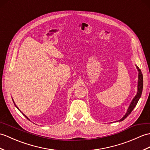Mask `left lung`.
<instances>
[{
	"instance_id": "1",
	"label": "left lung",
	"mask_w": 150,
	"mask_h": 150,
	"mask_svg": "<svg viewBox=\"0 0 150 150\" xmlns=\"http://www.w3.org/2000/svg\"><path fill=\"white\" fill-rule=\"evenodd\" d=\"M137 67V68L138 69V71H139V76H139V77H138L139 80H138V86H137V95L134 97V98L133 99V100L132 101V102L130 103L129 107H128L126 114L125 115L123 118H121L120 120H119L120 121L124 120L125 118H126L128 116V115H129L132 112V111L133 110V109H134V107L136 106L139 98H141L142 91V88H143V76H142V72H141V69H139V68L138 67Z\"/></svg>"
}]
</instances>
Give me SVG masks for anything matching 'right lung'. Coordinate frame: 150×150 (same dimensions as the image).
I'll return each mask as SVG.
<instances>
[{"label": "right lung", "mask_w": 150, "mask_h": 150, "mask_svg": "<svg viewBox=\"0 0 150 150\" xmlns=\"http://www.w3.org/2000/svg\"><path fill=\"white\" fill-rule=\"evenodd\" d=\"M13 102H14V101H13ZM14 103H15V102H14ZM15 106H16V107L17 108V109H18V107H17V106H16V105H15ZM22 114H23V116H25V117L26 118H27V120H29V118H28V117H27V116H25V114H23V113H22Z\"/></svg>", "instance_id": "add662e5"}]
</instances>
